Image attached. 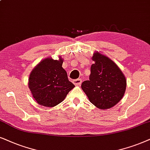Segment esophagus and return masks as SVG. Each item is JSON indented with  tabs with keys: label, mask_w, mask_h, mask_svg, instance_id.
Returning <instances> with one entry per match:
<instances>
[{
	"label": "esophagus",
	"mask_w": 150,
	"mask_h": 150,
	"mask_svg": "<svg viewBox=\"0 0 150 150\" xmlns=\"http://www.w3.org/2000/svg\"><path fill=\"white\" fill-rule=\"evenodd\" d=\"M73 83L75 86H79L81 85V79H74L73 80Z\"/></svg>",
	"instance_id": "obj_1"
}]
</instances>
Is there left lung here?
Wrapping results in <instances>:
<instances>
[{
	"instance_id": "8db88e82",
	"label": "left lung",
	"mask_w": 150,
	"mask_h": 150,
	"mask_svg": "<svg viewBox=\"0 0 150 150\" xmlns=\"http://www.w3.org/2000/svg\"><path fill=\"white\" fill-rule=\"evenodd\" d=\"M89 80L81 83V88L90 101L99 109L106 110L122 99L126 89V79L114 62L99 52L92 57Z\"/></svg>"
}]
</instances>
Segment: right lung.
Returning a JSON list of instances; mask_svg holds the SVG:
<instances>
[{
	"label": "right lung",
	"instance_id": "add662e5",
	"mask_svg": "<svg viewBox=\"0 0 150 150\" xmlns=\"http://www.w3.org/2000/svg\"><path fill=\"white\" fill-rule=\"evenodd\" d=\"M63 59L47 57L32 70L29 78V88L38 103L46 107H53L66 98L75 87L68 79L62 67Z\"/></svg>",
	"mask_w": 150,
	"mask_h": 150
}]
</instances>
